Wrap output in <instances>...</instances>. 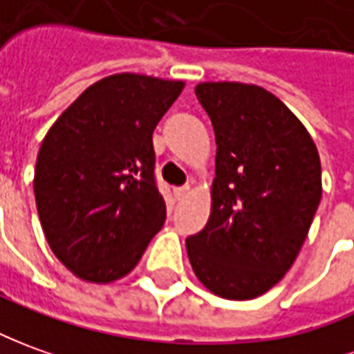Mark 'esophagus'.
I'll list each match as a JSON object with an SVG mask.
<instances>
[{
	"label": "esophagus",
	"instance_id": "esophagus-1",
	"mask_svg": "<svg viewBox=\"0 0 354 354\" xmlns=\"http://www.w3.org/2000/svg\"><path fill=\"white\" fill-rule=\"evenodd\" d=\"M189 191H191V187H189V185H183V187H175V189H173V194H175L177 201H183V198L189 194Z\"/></svg>",
	"mask_w": 354,
	"mask_h": 354
}]
</instances>
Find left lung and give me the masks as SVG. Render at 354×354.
Masks as SVG:
<instances>
[{"label": "left lung", "instance_id": "left-lung-1", "mask_svg": "<svg viewBox=\"0 0 354 354\" xmlns=\"http://www.w3.org/2000/svg\"><path fill=\"white\" fill-rule=\"evenodd\" d=\"M194 94L216 133V179L206 227L187 239L209 291L247 301L272 289L308 235L322 198L320 156L303 123L272 92L201 82Z\"/></svg>", "mask_w": 354, "mask_h": 354}]
</instances>
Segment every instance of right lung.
<instances>
[{
	"label": "right lung",
	"mask_w": 354,
	"mask_h": 354,
	"mask_svg": "<svg viewBox=\"0 0 354 354\" xmlns=\"http://www.w3.org/2000/svg\"><path fill=\"white\" fill-rule=\"evenodd\" d=\"M181 80L111 75L94 82L42 140L34 196L44 235L80 279L127 275L165 221L152 133Z\"/></svg>",
	"instance_id": "1"
}]
</instances>
